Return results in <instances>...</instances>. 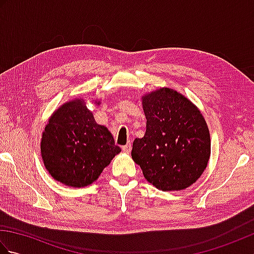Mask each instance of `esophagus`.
<instances>
[{
    "label": "esophagus",
    "instance_id": "obj_1",
    "mask_svg": "<svg viewBox=\"0 0 254 254\" xmlns=\"http://www.w3.org/2000/svg\"><path fill=\"white\" fill-rule=\"evenodd\" d=\"M122 149H123V152H126V153H131V150H132L131 143H127V145H124Z\"/></svg>",
    "mask_w": 254,
    "mask_h": 254
}]
</instances>
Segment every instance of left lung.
Segmentation results:
<instances>
[{"label": "left lung", "instance_id": "obj_1", "mask_svg": "<svg viewBox=\"0 0 254 254\" xmlns=\"http://www.w3.org/2000/svg\"><path fill=\"white\" fill-rule=\"evenodd\" d=\"M146 132L133 142L132 158L160 191L183 190L206 169L210 156L207 123L185 95L163 87L144 94Z\"/></svg>", "mask_w": 254, "mask_h": 254}]
</instances>
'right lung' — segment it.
Here are the masks:
<instances>
[{
  "mask_svg": "<svg viewBox=\"0 0 254 254\" xmlns=\"http://www.w3.org/2000/svg\"><path fill=\"white\" fill-rule=\"evenodd\" d=\"M95 104L99 106L100 100ZM40 150L53 179L66 187L83 188L98 179L121 148L108 128L95 121L80 97L52 113L42 132Z\"/></svg>",
  "mask_w": 254,
  "mask_h": 254,
  "instance_id": "right-lung-1",
  "label": "right lung"
}]
</instances>
